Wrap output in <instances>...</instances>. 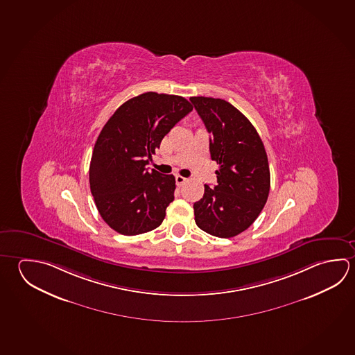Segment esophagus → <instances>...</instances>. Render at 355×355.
<instances>
[{
    "mask_svg": "<svg viewBox=\"0 0 355 355\" xmlns=\"http://www.w3.org/2000/svg\"><path fill=\"white\" fill-rule=\"evenodd\" d=\"M175 182H177V184H178V186H182L183 183H186L187 178L182 177V175H175Z\"/></svg>",
    "mask_w": 355,
    "mask_h": 355,
    "instance_id": "esophagus-1",
    "label": "esophagus"
}]
</instances>
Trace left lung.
I'll return each mask as SVG.
<instances>
[{
    "mask_svg": "<svg viewBox=\"0 0 355 355\" xmlns=\"http://www.w3.org/2000/svg\"><path fill=\"white\" fill-rule=\"evenodd\" d=\"M211 133V158L219 164L217 186L205 184L203 198L193 205L199 228L230 238L249 228L267 202L270 173L267 152L249 119L230 102L189 98Z\"/></svg>",
    "mask_w": 355,
    "mask_h": 355,
    "instance_id": "obj_1",
    "label": "left lung"
}]
</instances>
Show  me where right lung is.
<instances>
[{
	"instance_id": "right-lung-1",
	"label": "right lung",
	"mask_w": 355,
	"mask_h": 355,
	"mask_svg": "<svg viewBox=\"0 0 355 355\" xmlns=\"http://www.w3.org/2000/svg\"><path fill=\"white\" fill-rule=\"evenodd\" d=\"M193 106L180 96L146 92L125 102L102 128L89 164V187L112 230L137 236L156 230L175 199L173 175L146 166L163 137Z\"/></svg>"
}]
</instances>
